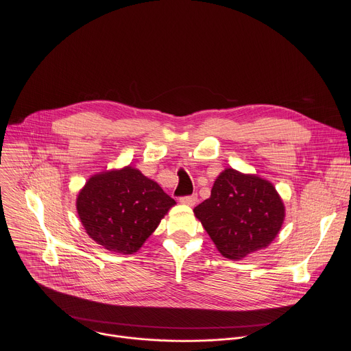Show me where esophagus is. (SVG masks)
<instances>
[{
  "label": "esophagus",
  "mask_w": 351,
  "mask_h": 351,
  "mask_svg": "<svg viewBox=\"0 0 351 351\" xmlns=\"http://www.w3.org/2000/svg\"><path fill=\"white\" fill-rule=\"evenodd\" d=\"M180 203L184 204V206L193 207V206H195V203H197V197H195V195H186V197H182V198H180Z\"/></svg>",
  "instance_id": "esophagus-1"
}]
</instances>
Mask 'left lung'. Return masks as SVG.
I'll list each match as a JSON object with an SVG mask.
<instances>
[{"label": "left lung", "instance_id": "left-lung-1", "mask_svg": "<svg viewBox=\"0 0 351 351\" xmlns=\"http://www.w3.org/2000/svg\"><path fill=\"white\" fill-rule=\"evenodd\" d=\"M218 252L237 261L267 248L285 221V204L275 186L258 175L222 171L210 198L194 208Z\"/></svg>", "mask_w": 351, "mask_h": 351}]
</instances>
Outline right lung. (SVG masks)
Returning a JSON list of instances; mask_svg holds the SVG:
<instances>
[{"label": "right lung", "mask_w": 351, "mask_h": 351, "mask_svg": "<svg viewBox=\"0 0 351 351\" xmlns=\"http://www.w3.org/2000/svg\"><path fill=\"white\" fill-rule=\"evenodd\" d=\"M175 204L157 182L130 165L90 176L76 197L86 233L119 254L140 250Z\"/></svg>", "instance_id": "add662e5"}]
</instances>
